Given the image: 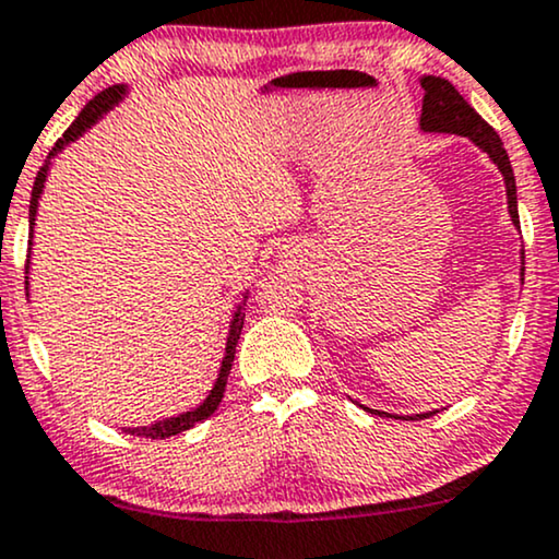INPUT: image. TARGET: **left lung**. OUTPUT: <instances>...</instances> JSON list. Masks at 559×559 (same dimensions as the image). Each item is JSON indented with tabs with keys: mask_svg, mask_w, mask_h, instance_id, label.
<instances>
[{
	"mask_svg": "<svg viewBox=\"0 0 559 559\" xmlns=\"http://www.w3.org/2000/svg\"><path fill=\"white\" fill-rule=\"evenodd\" d=\"M421 87H425V100H421L419 130L437 132V134H461V138L472 140V143L479 147L481 153H487V158L492 160V164L502 174V181H506V194H508L510 221H513V226L521 231V221H518V194H515L513 166H510V158H508L506 147H502L500 134H497L492 127L484 122L479 114L468 106V100L463 98L445 78L425 75L421 78ZM521 258H523V250H521ZM521 278H523V265H521ZM361 408L369 414L390 416V419H425V416L435 414V412H425V414L403 416V414L378 412V408H367V406H361Z\"/></svg>",
	"mask_w": 559,
	"mask_h": 559,
	"instance_id": "8db88e82",
	"label": "left lung"
}]
</instances>
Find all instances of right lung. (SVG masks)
<instances>
[{
  "mask_svg": "<svg viewBox=\"0 0 559 559\" xmlns=\"http://www.w3.org/2000/svg\"><path fill=\"white\" fill-rule=\"evenodd\" d=\"M127 93H130V87L124 83L122 85H111L106 87V91H100L96 98L87 100L85 109L78 114L75 122L70 124V130H67L62 138L57 140V145L51 147V153L46 156L41 171H38L36 177V185H33V192H31V211H28V221H31V239H28V250H33V228H36V213H38V203H41V194H44V187H46V179H49V171H51V160L59 156V153L64 151L67 145L75 143V140L83 138V134L91 130L93 124L100 122V119L109 114L114 106H119L122 100L127 98ZM31 258V254H28ZM31 271V262L25 265V273ZM31 275H25V297H31ZM250 297V288H245V297L234 309L231 314V322H228V335H226V348H224V359H221V367H218V378H215L213 388L207 390V395L203 401L198 403V406L187 408V412H181L177 416H166V419H156L151 421V425H143V427H122L124 432L130 435H138V437H151V440H164V437H174L179 432H187V429H192L194 425H200V421H205L207 416H211L215 408H218L221 399H224V390H226V380H228V372H231V365H234V354H237V341L241 335V328H245V301Z\"/></svg>",
  "mask_w": 559,
  "mask_h": 559,
  "instance_id": "1",
  "label": "right lung"
}]
</instances>
